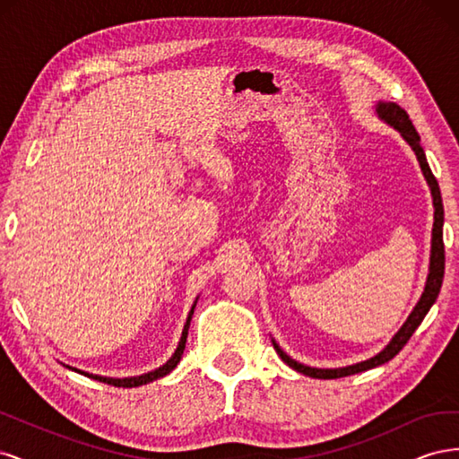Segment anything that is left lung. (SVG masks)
Returning <instances> with one entry per match:
<instances>
[{"label": "left lung", "mask_w": 459, "mask_h": 459, "mask_svg": "<svg viewBox=\"0 0 459 459\" xmlns=\"http://www.w3.org/2000/svg\"><path fill=\"white\" fill-rule=\"evenodd\" d=\"M375 115H377L385 124H388V126L394 128L402 135V140H404L411 147V151L415 152V157H418V162L421 166V172H423V176L427 179V186L430 189V197H433V206H435V216L433 218H435V221H433V231H430V256H429L427 281H425L423 293H421L418 304H415L413 310L410 312L406 322L402 324V327L394 333V337L388 341V344L385 346L381 352H377L369 359H364V362H358V364L346 366V368H312V366L297 362V359L290 358L281 349V346L275 342V339H272L275 352L281 356V359L289 368H293L299 373L308 375V377H314V379L346 377V375L368 371V369H373V368H377L381 364H386L388 359H393L402 349H404V344L410 341V337L413 335V331L420 327V324L423 322V317L427 316L430 307H433L435 300L438 299L442 280H444V241H442L444 206H442L438 182H437V178L433 176V172H430V169H429L425 151L421 147L420 134L415 132L413 124H411L406 110L400 108L393 101H377V105H375Z\"/></svg>", "instance_id": "1"}]
</instances>
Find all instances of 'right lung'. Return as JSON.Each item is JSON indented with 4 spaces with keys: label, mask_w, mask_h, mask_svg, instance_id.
Segmentation results:
<instances>
[{
    "label": "right lung",
    "mask_w": 459,
    "mask_h": 459,
    "mask_svg": "<svg viewBox=\"0 0 459 459\" xmlns=\"http://www.w3.org/2000/svg\"><path fill=\"white\" fill-rule=\"evenodd\" d=\"M197 300H199V297L195 299V302H193V307H191V310H189V314H187L186 325H184V331H182V337H179V342H178V349L174 351V354L170 356L169 362L162 364V366L157 368V369L147 371V373H143V375H134V377H122V379H118V377H105V375H95V373L82 371V369H78V368L66 366V364H63V366H66L68 369H73V371H78V373H82V375H86V377H91V379H95V381H103V383L115 385V386H124V388L140 386V385L152 383L155 379H160V377H164V375H169V373L179 364V359H182V354H184V349H186V341H187L189 324H191V317H193V310H195V307H197Z\"/></svg>",
    "instance_id": "right-lung-1"
}]
</instances>
